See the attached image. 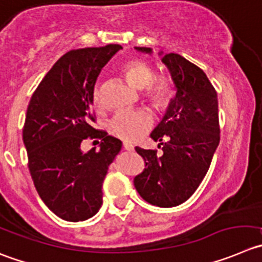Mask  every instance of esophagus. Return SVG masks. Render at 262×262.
Here are the masks:
<instances>
[{"mask_svg": "<svg viewBox=\"0 0 262 262\" xmlns=\"http://www.w3.org/2000/svg\"><path fill=\"white\" fill-rule=\"evenodd\" d=\"M124 150H126L130 152V151H134V146L130 145V143H124Z\"/></svg>", "mask_w": 262, "mask_h": 262, "instance_id": "1", "label": "esophagus"}]
</instances>
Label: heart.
<instances>
[{"mask_svg":"<svg viewBox=\"0 0 262 262\" xmlns=\"http://www.w3.org/2000/svg\"><path fill=\"white\" fill-rule=\"evenodd\" d=\"M123 73L134 88H146V97L158 108H165L174 97L173 82L165 77L154 80V71L142 60L132 59L126 62L123 66ZM92 102L95 108L103 106L99 85H95L93 89ZM152 124L154 117L147 110H123L112 116L108 129L114 136L124 141H137L147 133Z\"/></svg>","mask_w":262,"mask_h":262,"instance_id":"b5f03b06","label":"heart"}]
</instances>
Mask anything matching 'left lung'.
I'll use <instances>...</instances> for the list:
<instances>
[{"instance_id":"left-lung-1","label":"left lung","mask_w":262,"mask_h":262,"mask_svg":"<svg viewBox=\"0 0 262 262\" xmlns=\"http://www.w3.org/2000/svg\"><path fill=\"white\" fill-rule=\"evenodd\" d=\"M152 54L151 48H134ZM174 84L176 95L151 133L163 154L136 147L146 168L134 178L137 191L150 204L170 208L186 202L199 187L220 143L219 101L198 66L170 53H159Z\"/></svg>"}]
</instances>
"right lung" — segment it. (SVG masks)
Instances as JSON below:
<instances>
[{
  "label": "right lung",
  "mask_w": 262,
  "mask_h": 262,
  "mask_svg": "<svg viewBox=\"0 0 262 262\" xmlns=\"http://www.w3.org/2000/svg\"><path fill=\"white\" fill-rule=\"evenodd\" d=\"M121 45L85 48L64 54L40 82L28 104L23 142L38 195L62 220L85 221L101 208L102 186L121 141L92 126V92L102 68ZM102 138L88 153L81 142Z\"/></svg>",
  "instance_id": "add662e5"
}]
</instances>
